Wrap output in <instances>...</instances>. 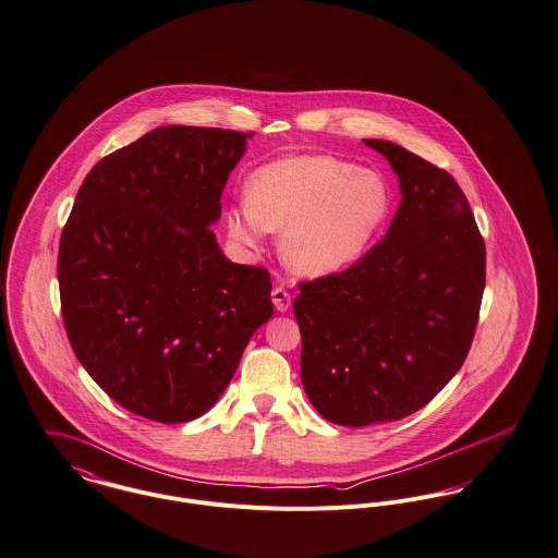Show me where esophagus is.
Returning <instances> with one entry per match:
<instances>
[{"instance_id":"esophagus-1","label":"esophagus","mask_w":558,"mask_h":558,"mask_svg":"<svg viewBox=\"0 0 558 558\" xmlns=\"http://www.w3.org/2000/svg\"><path fill=\"white\" fill-rule=\"evenodd\" d=\"M271 302H274V306L278 312H287V310L291 308V295L282 289V287H276L274 291H271Z\"/></svg>"}]
</instances>
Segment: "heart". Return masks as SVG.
<instances>
[{
  "label": "heart",
  "instance_id": "obj_1",
  "mask_svg": "<svg viewBox=\"0 0 558 558\" xmlns=\"http://www.w3.org/2000/svg\"><path fill=\"white\" fill-rule=\"evenodd\" d=\"M246 187L248 198L227 211L231 240L258 248L269 231H282V260L306 278L355 263L389 216L385 180L333 156L306 154L263 165Z\"/></svg>",
  "mask_w": 558,
  "mask_h": 558
}]
</instances>
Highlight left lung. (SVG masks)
<instances>
[{"label":"left lung","instance_id":"obj_1","mask_svg":"<svg viewBox=\"0 0 558 558\" xmlns=\"http://www.w3.org/2000/svg\"><path fill=\"white\" fill-rule=\"evenodd\" d=\"M364 143L398 175V211L364 258L293 302L310 402L351 428L433 400L466 360L486 287L484 240L456 180L391 141Z\"/></svg>","mask_w":558,"mask_h":558}]
</instances>
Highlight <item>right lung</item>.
Instances as JSON below:
<instances>
[{
    "instance_id": "1",
    "label": "right lung",
    "mask_w": 558,
    "mask_h": 558,
    "mask_svg": "<svg viewBox=\"0 0 558 558\" xmlns=\"http://www.w3.org/2000/svg\"><path fill=\"white\" fill-rule=\"evenodd\" d=\"M252 136L165 125L102 158L63 227V325L89 376L134 415L207 413L271 318L263 267L231 263L211 225Z\"/></svg>"
}]
</instances>
